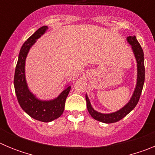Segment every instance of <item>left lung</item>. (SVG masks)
<instances>
[{"label": "left lung", "mask_w": 155, "mask_h": 155, "mask_svg": "<svg viewBox=\"0 0 155 155\" xmlns=\"http://www.w3.org/2000/svg\"><path fill=\"white\" fill-rule=\"evenodd\" d=\"M128 43L132 46V50L135 56L137 61V84L134 89L133 95L128 103L125 105L124 107L120 109V110L116 111L115 113H101L99 112L94 110L90 103L89 98L85 95L86 102H87V111L91 117L98 121L102 122L105 124H113L116 122L120 121L123 118H124L128 113H130L134 108L136 107L137 104L138 103L141 94L142 89L143 87L145 78V68H144V57H143V52L141 46L138 42L136 36H128L127 38Z\"/></svg>", "instance_id": "obj_1"}]
</instances>
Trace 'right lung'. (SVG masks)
Wrapping results in <instances>:
<instances>
[{
	"label": "right lung",
	"instance_id": "1",
	"mask_svg": "<svg viewBox=\"0 0 155 155\" xmlns=\"http://www.w3.org/2000/svg\"><path fill=\"white\" fill-rule=\"evenodd\" d=\"M47 29V26L41 27L24 42L19 53L14 78L16 96L21 109L31 118L45 123L53 121L63 114L66 98L71 90V86H68L56 98L43 101L37 98L28 89L25 74L26 57L30 48L36 42V39L40 38Z\"/></svg>",
	"mask_w": 155,
	"mask_h": 155
}]
</instances>
